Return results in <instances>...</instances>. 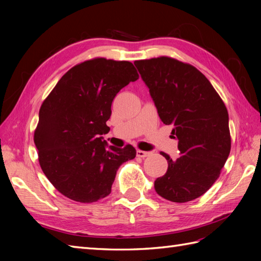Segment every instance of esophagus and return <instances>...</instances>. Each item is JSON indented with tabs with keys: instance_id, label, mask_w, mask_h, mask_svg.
<instances>
[{
	"instance_id": "34e87169",
	"label": "esophagus",
	"mask_w": 261,
	"mask_h": 261,
	"mask_svg": "<svg viewBox=\"0 0 261 261\" xmlns=\"http://www.w3.org/2000/svg\"><path fill=\"white\" fill-rule=\"evenodd\" d=\"M149 154H150V152H149V151H143V150H138L137 151V156L140 157V158H145V157L149 156Z\"/></svg>"
}]
</instances>
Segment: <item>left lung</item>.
Returning <instances> with one entry per match:
<instances>
[{
	"label": "left lung",
	"instance_id": "1",
	"mask_svg": "<svg viewBox=\"0 0 261 261\" xmlns=\"http://www.w3.org/2000/svg\"><path fill=\"white\" fill-rule=\"evenodd\" d=\"M159 118L171 125L180 157L167 159L154 180L158 195L176 203L193 201L219 178L231 150L229 114L210 81L194 66L170 57L136 60Z\"/></svg>",
	"mask_w": 261,
	"mask_h": 261
}]
</instances>
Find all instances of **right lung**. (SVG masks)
Wrapping results in <instances>:
<instances>
[{
  "mask_svg": "<svg viewBox=\"0 0 261 261\" xmlns=\"http://www.w3.org/2000/svg\"><path fill=\"white\" fill-rule=\"evenodd\" d=\"M139 79L130 62L94 58L74 66L41 104L35 130L39 164L64 196L93 203L111 193L120 166L136 157L131 145L108 147L111 105Z\"/></svg>",
  "mask_w": 261,
  "mask_h": 261,
  "instance_id": "right-lung-1",
  "label": "right lung"
}]
</instances>
